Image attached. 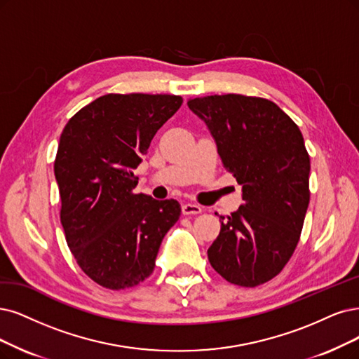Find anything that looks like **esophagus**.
I'll return each instance as SVG.
<instances>
[{
	"label": "esophagus",
	"mask_w": 359,
	"mask_h": 359,
	"mask_svg": "<svg viewBox=\"0 0 359 359\" xmlns=\"http://www.w3.org/2000/svg\"><path fill=\"white\" fill-rule=\"evenodd\" d=\"M203 211V208L200 207V205H196V204H191V203H188V204H183L182 205V213L183 215H200Z\"/></svg>",
	"instance_id": "esophagus-1"
}]
</instances>
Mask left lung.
Wrapping results in <instances>:
<instances>
[{
    "instance_id": "obj_1",
    "label": "left lung",
    "mask_w": 359,
    "mask_h": 359,
    "mask_svg": "<svg viewBox=\"0 0 359 359\" xmlns=\"http://www.w3.org/2000/svg\"><path fill=\"white\" fill-rule=\"evenodd\" d=\"M222 164L243 187L207 255L231 284L257 287L280 273L297 247L309 205L311 159L299 127L278 104L243 95L189 99Z\"/></svg>"
}]
</instances>
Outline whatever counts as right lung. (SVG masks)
Returning a JSON list of instances; mask_svg holds the SVG:
<instances>
[{"mask_svg": "<svg viewBox=\"0 0 359 359\" xmlns=\"http://www.w3.org/2000/svg\"><path fill=\"white\" fill-rule=\"evenodd\" d=\"M182 103L175 95L111 93L79 109L62 131L55 176L66 243L83 272L104 288L144 281L180 217L176 200L133 192V170Z\"/></svg>", "mask_w": 359, "mask_h": 359, "instance_id": "obj_1", "label": "right lung"}]
</instances>
